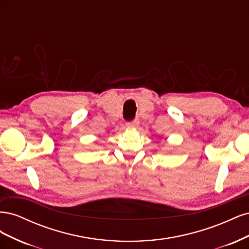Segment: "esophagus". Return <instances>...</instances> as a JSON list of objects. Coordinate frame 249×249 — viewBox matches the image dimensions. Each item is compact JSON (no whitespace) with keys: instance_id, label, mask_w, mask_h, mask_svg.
<instances>
[{"instance_id":"obj_1","label":"esophagus","mask_w":249,"mask_h":249,"mask_svg":"<svg viewBox=\"0 0 249 249\" xmlns=\"http://www.w3.org/2000/svg\"><path fill=\"white\" fill-rule=\"evenodd\" d=\"M125 125H126L127 129H136V127L139 125V122H138V120H133V122L126 123Z\"/></svg>"}]
</instances>
